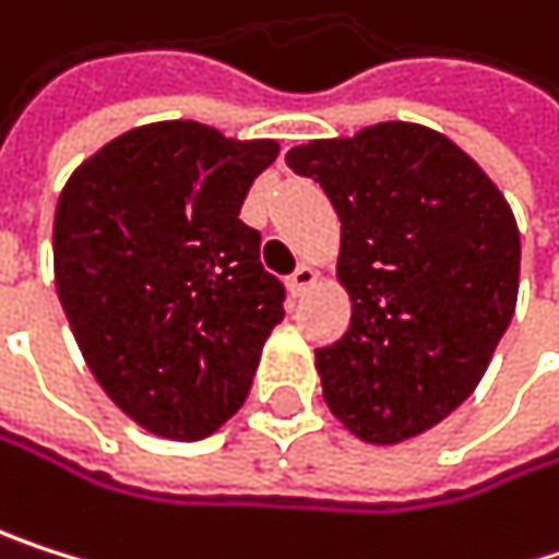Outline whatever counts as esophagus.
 <instances>
[{
  "label": "esophagus",
  "mask_w": 559,
  "mask_h": 559,
  "mask_svg": "<svg viewBox=\"0 0 559 559\" xmlns=\"http://www.w3.org/2000/svg\"><path fill=\"white\" fill-rule=\"evenodd\" d=\"M318 285V271L311 267V264H301L292 277H288V288H292V295H305L308 288H314Z\"/></svg>",
  "instance_id": "esophagus-1"
}]
</instances>
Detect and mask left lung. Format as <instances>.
I'll return each mask as SVG.
<instances>
[{
  "label": "left lung",
  "mask_w": 559,
  "mask_h": 559,
  "mask_svg": "<svg viewBox=\"0 0 559 559\" xmlns=\"http://www.w3.org/2000/svg\"><path fill=\"white\" fill-rule=\"evenodd\" d=\"M285 159L341 215L350 328L314 354L324 403L370 445L416 439L475 393L514 318V212L459 143L409 120L311 140Z\"/></svg>",
  "instance_id": "1"
}]
</instances>
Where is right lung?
Returning <instances> with one entry per match:
<instances>
[{"instance_id":"obj_1","label":"right lung","mask_w":559,"mask_h":559,"mask_svg":"<svg viewBox=\"0 0 559 559\" xmlns=\"http://www.w3.org/2000/svg\"><path fill=\"white\" fill-rule=\"evenodd\" d=\"M277 140L195 120L133 127L91 153L55 209V288L81 357L140 429L195 442L238 413L285 288L238 209Z\"/></svg>"}]
</instances>
